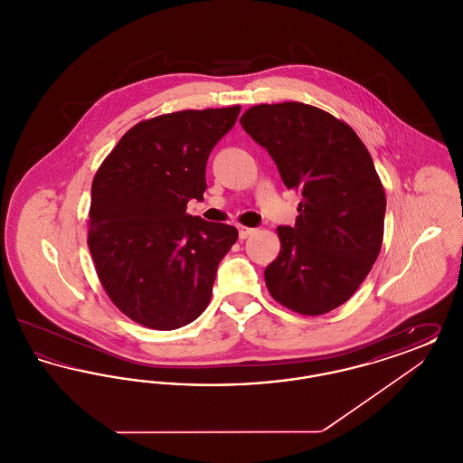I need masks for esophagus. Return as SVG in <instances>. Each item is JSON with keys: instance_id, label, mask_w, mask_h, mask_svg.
Wrapping results in <instances>:
<instances>
[{"instance_id": "esophagus-1", "label": "esophagus", "mask_w": 463, "mask_h": 463, "mask_svg": "<svg viewBox=\"0 0 463 463\" xmlns=\"http://www.w3.org/2000/svg\"><path fill=\"white\" fill-rule=\"evenodd\" d=\"M238 231H240V238H241V240H246L248 236H251V234L255 232V229H251V227H246V225H241V223L238 225Z\"/></svg>"}]
</instances>
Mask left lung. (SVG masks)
<instances>
[{
	"label": "left lung",
	"mask_w": 463,
	"mask_h": 463,
	"mask_svg": "<svg viewBox=\"0 0 463 463\" xmlns=\"http://www.w3.org/2000/svg\"><path fill=\"white\" fill-rule=\"evenodd\" d=\"M240 121L302 196L295 227H278L281 250L264 272L270 297L302 316L340 307L383 241L385 191L372 156L345 121L302 102L253 106Z\"/></svg>",
	"instance_id": "obj_1"
}]
</instances>
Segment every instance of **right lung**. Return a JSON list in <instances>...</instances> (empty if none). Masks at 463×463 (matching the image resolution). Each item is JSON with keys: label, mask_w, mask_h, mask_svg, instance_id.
I'll return each instance as SVG.
<instances>
[{"label": "right lung", "mask_w": 463, "mask_h": 463, "mask_svg": "<svg viewBox=\"0 0 463 463\" xmlns=\"http://www.w3.org/2000/svg\"><path fill=\"white\" fill-rule=\"evenodd\" d=\"M241 106L176 110L137 123L91 182L89 248L110 302L135 323L176 330L208 307L234 225L189 215L206 161Z\"/></svg>", "instance_id": "1"}]
</instances>
